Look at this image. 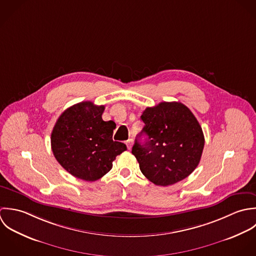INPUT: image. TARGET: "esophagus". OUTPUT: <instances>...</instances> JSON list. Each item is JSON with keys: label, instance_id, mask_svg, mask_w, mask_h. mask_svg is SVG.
<instances>
[{"label": "esophagus", "instance_id": "esophagus-1", "mask_svg": "<svg viewBox=\"0 0 256 256\" xmlns=\"http://www.w3.org/2000/svg\"><path fill=\"white\" fill-rule=\"evenodd\" d=\"M126 144L128 148V150H130V148H132V144H134V140H132V138H130V140H128L126 142Z\"/></svg>", "mask_w": 256, "mask_h": 256}]
</instances>
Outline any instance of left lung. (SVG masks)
<instances>
[{
    "mask_svg": "<svg viewBox=\"0 0 256 256\" xmlns=\"http://www.w3.org/2000/svg\"><path fill=\"white\" fill-rule=\"evenodd\" d=\"M142 120L144 144L136 140L132 154L142 174L155 185L169 186L188 177L198 166L204 150L202 128L188 106L162 102L146 108Z\"/></svg>",
    "mask_w": 256,
    "mask_h": 256,
    "instance_id": "left-lung-1",
    "label": "left lung"
}]
</instances>
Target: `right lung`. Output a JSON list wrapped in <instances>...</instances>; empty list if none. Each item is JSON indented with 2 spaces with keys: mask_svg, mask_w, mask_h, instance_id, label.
<instances>
[{
  "mask_svg": "<svg viewBox=\"0 0 256 256\" xmlns=\"http://www.w3.org/2000/svg\"><path fill=\"white\" fill-rule=\"evenodd\" d=\"M104 106L81 102L65 110L52 132V150L59 164L71 175L85 181L102 178L118 155L126 150L112 140L114 122L102 120Z\"/></svg>",
  "mask_w": 256,
  "mask_h": 256,
  "instance_id": "1",
  "label": "right lung"
}]
</instances>
